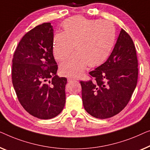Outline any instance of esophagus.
Masks as SVG:
<instances>
[{"instance_id":"1","label":"esophagus","mask_w":150,"mask_h":150,"mask_svg":"<svg viewBox=\"0 0 150 150\" xmlns=\"http://www.w3.org/2000/svg\"><path fill=\"white\" fill-rule=\"evenodd\" d=\"M67 81H68L69 83H71V82H73V81H77V80L75 79H73V78L71 77H68L67 78Z\"/></svg>"}]
</instances>
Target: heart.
<instances>
[{"mask_svg":"<svg viewBox=\"0 0 150 150\" xmlns=\"http://www.w3.org/2000/svg\"><path fill=\"white\" fill-rule=\"evenodd\" d=\"M63 32L53 37V54L62 61L73 52H76L60 65L63 75L76 77L81 75L88 65L98 67L106 60L115 41V28L107 20H88L75 16L62 22Z\"/></svg>","mask_w":150,"mask_h":150,"instance_id":"1","label":"heart"}]
</instances>
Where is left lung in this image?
<instances>
[{"mask_svg": "<svg viewBox=\"0 0 150 150\" xmlns=\"http://www.w3.org/2000/svg\"><path fill=\"white\" fill-rule=\"evenodd\" d=\"M94 80L81 81L84 109L96 118L107 119L123 110L137 86L138 60L130 35L124 29L105 63L89 73Z\"/></svg>", "mask_w": 150, "mask_h": 150, "instance_id": "1", "label": "left lung"}]
</instances>
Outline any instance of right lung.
I'll list each match as a JSON object with an SVG mask.
<instances>
[{
    "mask_svg": "<svg viewBox=\"0 0 150 150\" xmlns=\"http://www.w3.org/2000/svg\"><path fill=\"white\" fill-rule=\"evenodd\" d=\"M51 23L37 26L24 35L13 54L12 83L19 102L39 119H51L62 111L66 102V77L56 75Z\"/></svg>",
    "mask_w": 150,
    "mask_h": 150,
    "instance_id": "1",
    "label": "right lung"
}]
</instances>
